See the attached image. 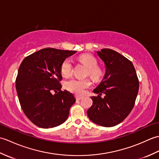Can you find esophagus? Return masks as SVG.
<instances>
[{
    "mask_svg": "<svg viewBox=\"0 0 159 159\" xmlns=\"http://www.w3.org/2000/svg\"><path fill=\"white\" fill-rule=\"evenodd\" d=\"M75 98H76V100H81L83 98V97L82 96H76Z\"/></svg>",
    "mask_w": 159,
    "mask_h": 159,
    "instance_id": "34e87169",
    "label": "esophagus"
}]
</instances>
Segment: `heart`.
Listing matches in <instances>:
<instances>
[{
    "label": "heart",
    "instance_id": "obj_1",
    "mask_svg": "<svg viewBox=\"0 0 159 159\" xmlns=\"http://www.w3.org/2000/svg\"><path fill=\"white\" fill-rule=\"evenodd\" d=\"M80 61L83 63L87 68V75H89L94 80H98L102 76V70L98 66L96 59L89 54L82 55L79 57ZM61 72L62 75L67 77L71 75L72 72V63L70 59H66L61 66ZM92 85L90 80L72 79L65 83V87L67 90L76 94H82L85 89L88 88Z\"/></svg>",
    "mask_w": 159,
    "mask_h": 159
}]
</instances>
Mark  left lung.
Masks as SVG:
<instances>
[{
    "label": "left lung",
    "mask_w": 159,
    "mask_h": 159,
    "mask_svg": "<svg viewBox=\"0 0 159 159\" xmlns=\"http://www.w3.org/2000/svg\"><path fill=\"white\" fill-rule=\"evenodd\" d=\"M106 67L101 83L93 92V104L87 110L90 120L98 125L111 127L121 123L134 105L139 91V80L130 60L111 49L96 52ZM102 93L106 94L104 99Z\"/></svg>",
    "instance_id": "1"
}]
</instances>
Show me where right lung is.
Segmentation results:
<instances>
[{"instance_id":"obj_1","label":"right lung","mask_w":159,"mask_h":159,"mask_svg":"<svg viewBox=\"0 0 159 159\" xmlns=\"http://www.w3.org/2000/svg\"><path fill=\"white\" fill-rule=\"evenodd\" d=\"M76 52L46 48L25 57L20 64L16 80L17 93L24 113L37 126L53 128L68 117L76 100L72 93L61 90V66Z\"/></svg>"}]
</instances>
